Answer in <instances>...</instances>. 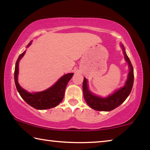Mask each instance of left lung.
Here are the masks:
<instances>
[{
    "instance_id": "obj_1",
    "label": "left lung",
    "mask_w": 150,
    "mask_h": 150,
    "mask_svg": "<svg viewBox=\"0 0 150 150\" xmlns=\"http://www.w3.org/2000/svg\"><path fill=\"white\" fill-rule=\"evenodd\" d=\"M121 47L122 48L124 57L128 63L129 69H130L128 79L123 87L116 91L112 95H109L108 97L101 98L93 95L90 92L89 90L88 89L87 81L86 78H84L83 83V96H84V98L87 105L94 110L99 111L112 110L113 109L118 107L122 103H124V101L126 99L131 92L134 84V69L130 59L126 54L124 45L121 44Z\"/></svg>"
}]
</instances>
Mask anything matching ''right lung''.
Masks as SVG:
<instances>
[{
    "mask_svg": "<svg viewBox=\"0 0 150 150\" xmlns=\"http://www.w3.org/2000/svg\"><path fill=\"white\" fill-rule=\"evenodd\" d=\"M32 44L30 42L27 47ZM26 51L19 55L16 62L14 70L15 85L21 97L32 107L38 110H45L55 107L62 102L65 95V91L69 81L73 77V73H67L61 77L52 87L42 92L30 93L20 87L18 83L19 61L24 56Z\"/></svg>",
    "mask_w": 150,
    "mask_h": 150,
    "instance_id": "obj_1",
    "label": "right lung"
}]
</instances>
